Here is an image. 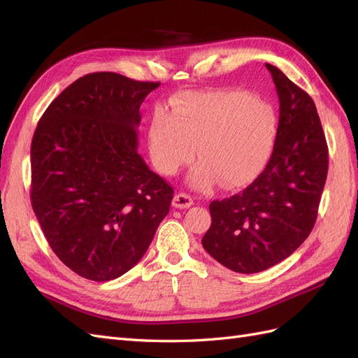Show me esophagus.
<instances>
[{"mask_svg":"<svg viewBox=\"0 0 358 358\" xmlns=\"http://www.w3.org/2000/svg\"><path fill=\"white\" fill-rule=\"evenodd\" d=\"M171 204H173V208H176V209H188V208H191V206L194 204V201L188 196V194L179 192V194H176L175 199H173Z\"/></svg>","mask_w":358,"mask_h":358,"instance_id":"obj_1","label":"esophagus"}]
</instances>
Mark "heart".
I'll use <instances>...</instances> for the list:
<instances>
[{"mask_svg": "<svg viewBox=\"0 0 358 358\" xmlns=\"http://www.w3.org/2000/svg\"><path fill=\"white\" fill-rule=\"evenodd\" d=\"M276 115L268 104L243 91L188 92L173 104L171 115L158 110L149 127V150L157 169L176 173L194 157L189 175L197 189L218 179L234 188L264 169L276 138Z\"/></svg>", "mask_w": 358, "mask_h": 358, "instance_id": "heart-1", "label": "heart"}]
</instances>
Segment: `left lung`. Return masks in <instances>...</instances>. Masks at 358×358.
I'll return each instance as SVG.
<instances>
[{
    "instance_id": "1",
    "label": "left lung",
    "mask_w": 358,
    "mask_h": 358,
    "mask_svg": "<svg viewBox=\"0 0 358 358\" xmlns=\"http://www.w3.org/2000/svg\"><path fill=\"white\" fill-rule=\"evenodd\" d=\"M279 124L264 171L241 194L209 204L201 243L237 273H257L289 257L317 221L329 170V149L310 96L272 64Z\"/></svg>"
}]
</instances>
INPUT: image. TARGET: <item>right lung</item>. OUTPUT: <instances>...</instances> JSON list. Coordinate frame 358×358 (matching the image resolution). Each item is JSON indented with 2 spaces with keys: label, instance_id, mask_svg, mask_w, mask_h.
<instances>
[{
  "label": "right lung",
  "instance_id": "obj_1",
  "mask_svg": "<svg viewBox=\"0 0 358 358\" xmlns=\"http://www.w3.org/2000/svg\"><path fill=\"white\" fill-rule=\"evenodd\" d=\"M159 83L117 73L73 82L31 145V204L52 251L104 282L134 267L166 218L173 188L137 152L140 106Z\"/></svg>",
  "mask_w": 358,
  "mask_h": 358
}]
</instances>
